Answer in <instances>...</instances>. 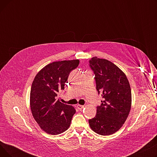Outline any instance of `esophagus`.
Instances as JSON below:
<instances>
[{"label":"esophagus","mask_w":157,"mask_h":157,"mask_svg":"<svg viewBox=\"0 0 157 157\" xmlns=\"http://www.w3.org/2000/svg\"><path fill=\"white\" fill-rule=\"evenodd\" d=\"M84 107H85L84 105H79V104L77 105V108L79 110H82L84 108Z\"/></svg>","instance_id":"1"}]
</instances>
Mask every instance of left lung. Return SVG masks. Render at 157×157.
<instances>
[{
    "mask_svg": "<svg viewBox=\"0 0 157 157\" xmlns=\"http://www.w3.org/2000/svg\"><path fill=\"white\" fill-rule=\"evenodd\" d=\"M89 66L95 74L96 89L103 98L94 118L88 120L97 134L109 136L118 131L126 121L131 108V89L127 78L111 62L93 57Z\"/></svg>",
    "mask_w": 157,
    "mask_h": 157,
    "instance_id": "obj_1",
    "label": "left lung"
}]
</instances>
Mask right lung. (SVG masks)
<instances>
[{
  "mask_svg": "<svg viewBox=\"0 0 157 157\" xmlns=\"http://www.w3.org/2000/svg\"><path fill=\"white\" fill-rule=\"evenodd\" d=\"M79 63V60L54 62L41 69L33 81L30 96L32 113L48 134H60L71 125L76 109L57 100V96L64 89L70 72Z\"/></svg>",
  "mask_w": 157,
  "mask_h": 157,
  "instance_id": "add662e5",
  "label": "right lung"
}]
</instances>
